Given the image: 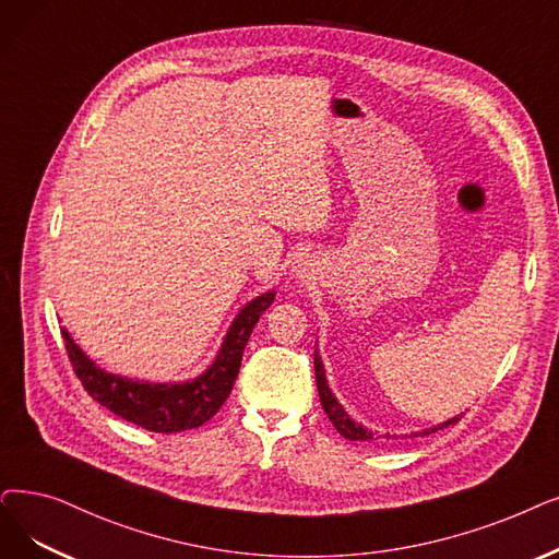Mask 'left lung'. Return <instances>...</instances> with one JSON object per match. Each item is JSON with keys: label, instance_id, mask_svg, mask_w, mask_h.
Segmentation results:
<instances>
[{"label": "left lung", "instance_id": "left-lung-1", "mask_svg": "<svg viewBox=\"0 0 559 559\" xmlns=\"http://www.w3.org/2000/svg\"><path fill=\"white\" fill-rule=\"evenodd\" d=\"M314 379H318V391H320V402H322V408H324V414L329 416V420L333 423V427L340 431V436H345V439H349V441H372V431L370 429H366V427H360V425H356L349 416H347V411L337 404V400L333 397V393H331V388L326 385V379H324V366H322V358H320V354L314 352ZM461 420V416H456V418H452V420H448V423H443V425H439V427H433V429H425V431H420V433H431V431H436V429H443V427H448V425H454V423H459Z\"/></svg>", "mask_w": 559, "mask_h": 559}]
</instances>
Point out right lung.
<instances>
[{
	"instance_id": "add662e5",
	"label": "right lung",
	"mask_w": 559,
	"mask_h": 559,
	"mask_svg": "<svg viewBox=\"0 0 559 559\" xmlns=\"http://www.w3.org/2000/svg\"><path fill=\"white\" fill-rule=\"evenodd\" d=\"M272 301L274 293H266L241 308L212 368L187 383H141L109 374L86 358L66 329H61V335L72 370L95 402L148 431L176 433L201 427L224 406L237 379L251 331Z\"/></svg>"
}]
</instances>
